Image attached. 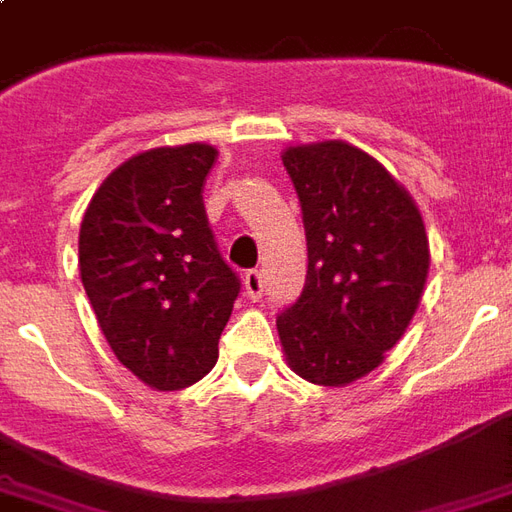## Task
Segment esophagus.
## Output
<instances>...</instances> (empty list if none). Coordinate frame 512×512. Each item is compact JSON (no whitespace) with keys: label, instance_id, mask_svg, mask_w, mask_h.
Segmentation results:
<instances>
[{"label":"esophagus","instance_id":"1","mask_svg":"<svg viewBox=\"0 0 512 512\" xmlns=\"http://www.w3.org/2000/svg\"><path fill=\"white\" fill-rule=\"evenodd\" d=\"M242 286H245V294L251 297V300H261V294H264V278H261L259 270H248L242 275Z\"/></svg>","mask_w":512,"mask_h":512}]
</instances>
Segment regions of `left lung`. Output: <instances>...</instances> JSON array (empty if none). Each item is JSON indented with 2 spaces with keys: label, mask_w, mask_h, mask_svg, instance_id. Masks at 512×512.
Segmentation results:
<instances>
[{
  "label": "left lung",
  "mask_w": 512,
  "mask_h": 512,
  "mask_svg": "<svg viewBox=\"0 0 512 512\" xmlns=\"http://www.w3.org/2000/svg\"><path fill=\"white\" fill-rule=\"evenodd\" d=\"M283 166L300 199L308 275L275 324L294 374L343 387L371 374L412 322L428 275L423 218L352 144L292 147Z\"/></svg>",
  "instance_id": "obj_1"
}]
</instances>
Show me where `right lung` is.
<instances>
[{"label":"right lung","instance_id":"1","mask_svg":"<svg viewBox=\"0 0 512 512\" xmlns=\"http://www.w3.org/2000/svg\"><path fill=\"white\" fill-rule=\"evenodd\" d=\"M215 158L210 144L141 152L108 174L81 220L78 267L100 330L155 390L210 374L240 294L201 201Z\"/></svg>","mask_w":512,"mask_h":512}]
</instances>
